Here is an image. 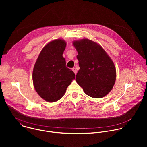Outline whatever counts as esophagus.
Listing matches in <instances>:
<instances>
[{
    "label": "esophagus",
    "mask_w": 147,
    "mask_h": 147,
    "mask_svg": "<svg viewBox=\"0 0 147 147\" xmlns=\"http://www.w3.org/2000/svg\"><path fill=\"white\" fill-rule=\"evenodd\" d=\"M72 70L74 71V73L75 74H77V70H76V68H73V69H72Z\"/></svg>",
    "instance_id": "34e87169"
}]
</instances>
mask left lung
<instances>
[{
	"instance_id": "left-lung-1",
	"label": "left lung",
	"mask_w": 147,
	"mask_h": 147,
	"mask_svg": "<svg viewBox=\"0 0 147 147\" xmlns=\"http://www.w3.org/2000/svg\"><path fill=\"white\" fill-rule=\"evenodd\" d=\"M78 52L80 70L76 81L84 92L94 98H101L112 89L116 73L114 63L105 50L95 42L83 39L74 41Z\"/></svg>"
}]
</instances>
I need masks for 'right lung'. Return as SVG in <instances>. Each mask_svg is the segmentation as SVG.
Segmentation results:
<instances>
[{
    "instance_id": "obj_1",
    "label": "right lung",
    "mask_w": 147,
    "mask_h": 147,
    "mask_svg": "<svg viewBox=\"0 0 147 147\" xmlns=\"http://www.w3.org/2000/svg\"><path fill=\"white\" fill-rule=\"evenodd\" d=\"M66 46V42L62 39L51 42L41 51L34 67L35 91L49 102L61 98L75 78V74L66 66V60L62 56Z\"/></svg>"
}]
</instances>
